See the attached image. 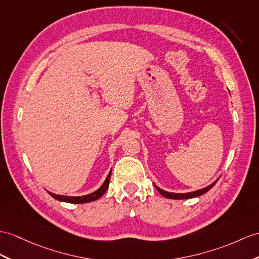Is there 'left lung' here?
<instances>
[{"instance_id":"8db88e82","label":"left lung","mask_w":259,"mask_h":259,"mask_svg":"<svg viewBox=\"0 0 259 259\" xmlns=\"http://www.w3.org/2000/svg\"><path fill=\"white\" fill-rule=\"evenodd\" d=\"M218 180H219V179H218ZM218 180H217V181H218ZM217 181H214L212 185L207 186V187H205V188H203V189H200V190L192 191V192H188V193H172V192H167V191H163L162 189L158 188L156 185H155V187H156L157 190H158V192H159L161 195H163V197L169 198V199L181 200V199H190V198H194V197H199V195H201V194H204L205 192L209 191L210 189H211L214 185L217 184Z\"/></svg>"}]
</instances>
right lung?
I'll list each match as a JSON object with an SVG mask.
<instances>
[{
	"label": "right lung",
	"mask_w": 259,
	"mask_h": 259,
	"mask_svg": "<svg viewBox=\"0 0 259 259\" xmlns=\"http://www.w3.org/2000/svg\"><path fill=\"white\" fill-rule=\"evenodd\" d=\"M111 172L112 170L109 172L108 177H106L104 184L101 186L97 191H94L90 194L87 195H81V197H68V195H59V194H55L52 192H48L52 197L58 201H62V202H68V203H74V204H79V203H88V202H92V201H96L99 198L102 197V195L105 193V191L108 190L109 184H110V178H111Z\"/></svg>",
	"instance_id": "right-lung-1"
}]
</instances>
